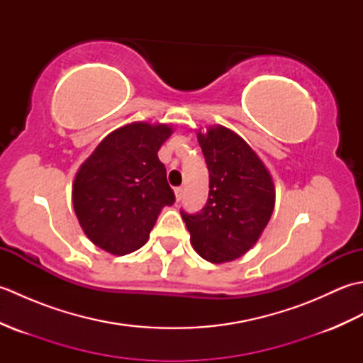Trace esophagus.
I'll return each instance as SVG.
<instances>
[{
  "label": "esophagus",
  "instance_id": "34e87169",
  "mask_svg": "<svg viewBox=\"0 0 363 363\" xmlns=\"http://www.w3.org/2000/svg\"><path fill=\"white\" fill-rule=\"evenodd\" d=\"M174 195H176V201H181L182 195H184V189H182V187L174 189Z\"/></svg>",
  "mask_w": 363,
  "mask_h": 363
}]
</instances>
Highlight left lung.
Here are the masks:
<instances>
[{"instance_id":"left-lung-1","label":"left lung","mask_w":363,"mask_h":363,"mask_svg":"<svg viewBox=\"0 0 363 363\" xmlns=\"http://www.w3.org/2000/svg\"><path fill=\"white\" fill-rule=\"evenodd\" d=\"M209 198L201 211L181 215L190 242L203 259L223 264L242 257L264 233L274 209L272 174L251 146L225 126L198 133Z\"/></svg>"}]
</instances>
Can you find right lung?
I'll use <instances>...</instances> for the list:
<instances>
[{"label": "right lung", "instance_id": "right-lung-1", "mask_svg": "<svg viewBox=\"0 0 363 363\" xmlns=\"http://www.w3.org/2000/svg\"><path fill=\"white\" fill-rule=\"evenodd\" d=\"M172 134L168 125L130 123L104 137L79 167L73 207L91 243L125 256L148 242L160 211L174 203L157 157Z\"/></svg>", "mask_w": 363, "mask_h": 363}]
</instances>
